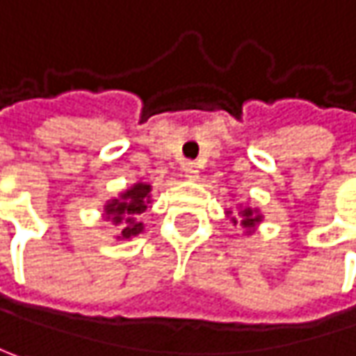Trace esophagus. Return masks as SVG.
<instances>
[{"label": "esophagus", "mask_w": 356, "mask_h": 356, "mask_svg": "<svg viewBox=\"0 0 356 356\" xmlns=\"http://www.w3.org/2000/svg\"><path fill=\"white\" fill-rule=\"evenodd\" d=\"M184 176H186L188 180H196V178H198V168L194 164H186L184 165Z\"/></svg>", "instance_id": "obj_1"}]
</instances>
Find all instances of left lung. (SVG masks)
<instances>
[{
	"mask_svg": "<svg viewBox=\"0 0 356 356\" xmlns=\"http://www.w3.org/2000/svg\"><path fill=\"white\" fill-rule=\"evenodd\" d=\"M225 215L229 216V220H231L233 225H241V229L247 235H253V233L257 231V227L261 225V220H264V215H261L259 209L243 207V204H239L237 215H233V211H225Z\"/></svg>",
	"mask_w": 356,
	"mask_h": 356,
	"instance_id": "1",
	"label": "left lung"
}]
</instances>
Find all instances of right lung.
I'll use <instances>...</instances> for the list:
<instances>
[{
  "label": "right lung",
  "mask_w": 356,
  "mask_h": 356,
  "mask_svg": "<svg viewBox=\"0 0 356 356\" xmlns=\"http://www.w3.org/2000/svg\"><path fill=\"white\" fill-rule=\"evenodd\" d=\"M152 204V184L136 182L127 191L119 192L117 198H111L103 207V218L117 227V241H127L143 233L141 213H145Z\"/></svg>",
  "instance_id": "obj_1"
}]
</instances>
